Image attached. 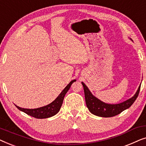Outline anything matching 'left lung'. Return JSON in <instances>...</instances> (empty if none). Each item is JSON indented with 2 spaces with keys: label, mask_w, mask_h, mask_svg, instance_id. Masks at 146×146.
Instances as JSON below:
<instances>
[{
  "label": "left lung",
  "mask_w": 146,
  "mask_h": 146,
  "mask_svg": "<svg viewBox=\"0 0 146 146\" xmlns=\"http://www.w3.org/2000/svg\"><path fill=\"white\" fill-rule=\"evenodd\" d=\"M82 84L83 86L84 90L86 104V106L88 108L89 111L94 115L104 117L115 116V115L122 112L125 110L129 108L138 96L139 90H140V86H139L134 96L131 98L121 103L110 104L104 102L100 100L97 98L96 97H95L91 93L88 88L86 86L84 83L82 82Z\"/></svg>",
  "instance_id": "1"
}]
</instances>
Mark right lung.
Masks as SVG:
<instances>
[{
	"label": "right lung",
	"mask_w": 146,
	"mask_h": 146,
	"mask_svg": "<svg viewBox=\"0 0 146 146\" xmlns=\"http://www.w3.org/2000/svg\"><path fill=\"white\" fill-rule=\"evenodd\" d=\"M76 80H73L68 84L65 88L62 91V92L52 102H51L49 104L44 106L35 109H27V108H23L18 106L15 105L16 107L19 110H21L23 112L27 113V114L33 116L34 117L38 119H44V118H48V117H52L53 115L56 114L60 110V108L62 105L64 98L67 92L69 90L70 88L71 85L72 84L73 82H74Z\"/></svg>",
	"instance_id": "right-lung-1"
}]
</instances>
